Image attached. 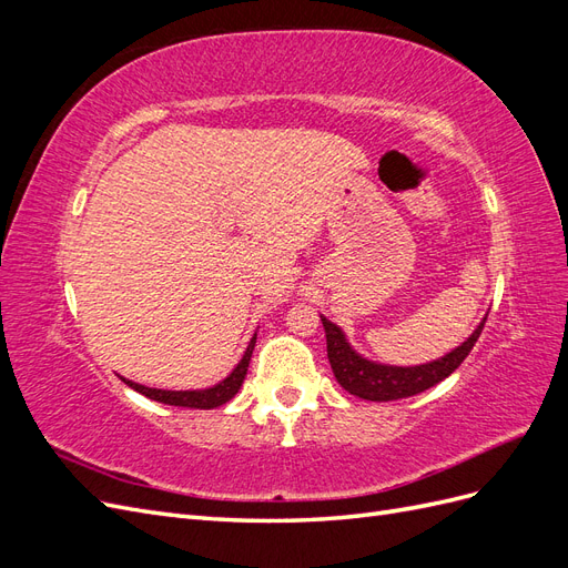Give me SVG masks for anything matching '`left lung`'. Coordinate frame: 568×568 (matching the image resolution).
<instances>
[{"label":"left lung","mask_w":568,"mask_h":568,"mask_svg":"<svg viewBox=\"0 0 568 568\" xmlns=\"http://www.w3.org/2000/svg\"><path fill=\"white\" fill-rule=\"evenodd\" d=\"M320 320L326 334V355H329V365L334 369L336 382L351 395H357V398L386 403L409 398V395H417L440 384L443 379H448V376L464 363V357L471 353L474 343L478 341L480 332H484L488 315H484V320L476 324V329L464 338L459 346L432 359V363L422 365L376 363V359H369L353 348V343L338 324L326 320L324 315H320Z\"/></svg>","instance_id":"8db88e82"}]
</instances>
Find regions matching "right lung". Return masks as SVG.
I'll use <instances>...</instances> for the list:
<instances>
[{"label": "right lung", "mask_w": 568, "mask_h": 568, "mask_svg": "<svg viewBox=\"0 0 568 568\" xmlns=\"http://www.w3.org/2000/svg\"><path fill=\"white\" fill-rule=\"evenodd\" d=\"M255 338H257V332L253 334V338L248 341L246 346V353L242 355V359H239L236 367L225 376V379L209 386V388H194V390H168V388H151V386H142L136 382H130L125 379V376H120L130 388H134L136 393L146 395V398L151 400H159L163 405H175V407H194V409H213V407H220L225 405L227 400H232L234 395L239 393V388H242L244 384V376L248 372V363H251V355H253V348H255Z\"/></svg>", "instance_id": "1"}]
</instances>
